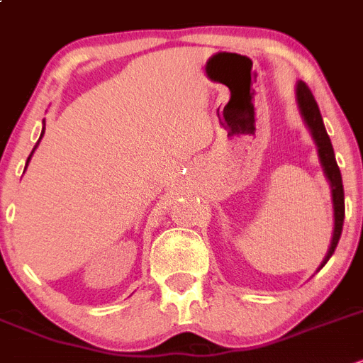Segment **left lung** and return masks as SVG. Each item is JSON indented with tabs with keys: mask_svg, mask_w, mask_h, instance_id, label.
I'll list each match as a JSON object with an SVG mask.
<instances>
[{
	"mask_svg": "<svg viewBox=\"0 0 363 363\" xmlns=\"http://www.w3.org/2000/svg\"><path fill=\"white\" fill-rule=\"evenodd\" d=\"M297 102H298V108H301L302 116H304L306 124H308L311 135H313V140L318 147V156H320V164L322 167H324V172L325 176H328L329 184H331V191H333L335 232H333V241H331V247H329L328 255H325L324 262H322V266H324L325 262L329 261V257L333 255L335 248H337L338 241H340L342 227H344V216H345L344 185H342L340 169H338L337 160H335L333 145H331L328 131H325L324 128V122H322L320 109H318L317 101H315L311 89L308 88V84L302 81L297 84Z\"/></svg>",
	"mask_w": 363,
	"mask_h": 363,
	"instance_id": "1",
	"label": "left lung"
}]
</instances>
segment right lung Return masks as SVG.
<instances>
[{"mask_svg":"<svg viewBox=\"0 0 363 363\" xmlns=\"http://www.w3.org/2000/svg\"><path fill=\"white\" fill-rule=\"evenodd\" d=\"M43 133H45V128H43ZM43 133H41V136H43ZM39 140H41V138H39ZM38 144H39V142H38ZM38 144H35V147H38ZM34 149H32V152H34ZM32 152H30V156H32ZM30 156H28V160H30ZM28 160H26V164H28Z\"/></svg>","mask_w":363,"mask_h":363,"instance_id":"obj_1","label":"right lung"}]
</instances>
